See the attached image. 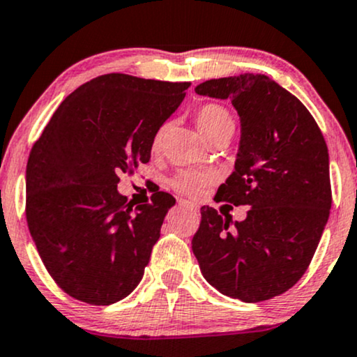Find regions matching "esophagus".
<instances>
[{
    "mask_svg": "<svg viewBox=\"0 0 357 357\" xmlns=\"http://www.w3.org/2000/svg\"><path fill=\"white\" fill-rule=\"evenodd\" d=\"M179 203V206H183V208H188V209H191V211H197V209H199V206H197L196 203H191V201H186V199H179L178 201Z\"/></svg>",
    "mask_w": 357,
    "mask_h": 357,
    "instance_id": "esophagus-1",
    "label": "esophagus"
}]
</instances>
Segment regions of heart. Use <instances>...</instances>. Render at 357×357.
Returning <instances> with one entry per match:
<instances>
[{
  "mask_svg": "<svg viewBox=\"0 0 357 357\" xmlns=\"http://www.w3.org/2000/svg\"><path fill=\"white\" fill-rule=\"evenodd\" d=\"M196 126L199 128V131L211 139L213 136H216L218 132L227 130V128H233V116L229 114L225 106L214 105V102H208V105L201 106L196 111ZM167 132H169V123H162L154 132L153 141H151V151L160 153L165 143ZM214 181V174L211 173H203V171L196 169H183L179 173L174 174V178L171 179V188L174 191L181 192L184 196L196 197L208 184Z\"/></svg>",
  "mask_w": 357,
  "mask_h": 357,
  "instance_id": "obj_1",
  "label": "heart"
}]
</instances>
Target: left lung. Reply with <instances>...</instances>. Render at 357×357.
<instances>
[{"instance_id": "obj_1", "label": "left lung", "mask_w": 357, "mask_h": 357, "mask_svg": "<svg viewBox=\"0 0 357 357\" xmlns=\"http://www.w3.org/2000/svg\"><path fill=\"white\" fill-rule=\"evenodd\" d=\"M196 93L229 100L241 118L234 171L218 201L249 211L233 226L203 206L192 252L220 293L266 301L303 278L319 244L333 203L328 146L306 106L268 76L209 79Z\"/></svg>"}]
</instances>
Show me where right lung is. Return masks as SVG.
<instances>
[{
	"label": "right lung",
	"instance_id": "1",
	"mask_svg": "<svg viewBox=\"0 0 357 357\" xmlns=\"http://www.w3.org/2000/svg\"><path fill=\"white\" fill-rule=\"evenodd\" d=\"M191 83L109 73L81 84L54 111L26 165V221L51 278L79 301L108 306L139 284L167 209L154 192L132 208L119 174L151 158L154 132Z\"/></svg>",
	"mask_w": 357,
	"mask_h": 357
}]
</instances>
